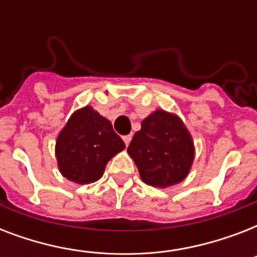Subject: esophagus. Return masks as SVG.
<instances>
[{
	"instance_id": "obj_1",
	"label": "esophagus",
	"mask_w": 257,
	"mask_h": 257,
	"mask_svg": "<svg viewBox=\"0 0 257 257\" xmlns=\"http://www.w3.org/2000/svg\"><path fill=\"white\" fill-rule=\"evenodd\" d=\"M122 140H124L125 145H126V147H128L129 143H131V140H132V135H126V136L122 137Z\"/></svg>"
}]
</instances>
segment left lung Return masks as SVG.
Segmentation results:
<instances>
[{"label":"left lung","mask_w":257,"mask_h":257,"mask_svg":"<svg viewBox=\"0 0 257 257\" xmlns=\"http://www.w3.org/2000/svg\"><path fill=\"white\" fill-rule=\"evenodd\" d=\"M141 180L165 188L185 179L193 161L191 135L179 117L156 110L141 122L128 147Z\"/></svg>","instance_id":"left-lung-1"}]
</instances>
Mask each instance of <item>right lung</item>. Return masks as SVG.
Wrapping results in <instances>:
<instances>
[{
    "instance_id": "1",
    "label": "right lung",
    "mask_w": 257,
    "mask_h": 257,
    "mask_svg": "<svg viewBox=\"0 0 257 257\" xmlns=\"http://www.w3.org/2000/svg\"><path fill=\"white\" fill-rule=\"evenodd\" d=\"M125 148L112 124L90 106L70 117L56 144L60 171L77 184L97 181L108 161Z\"/></svg>"
}]
</instances>
